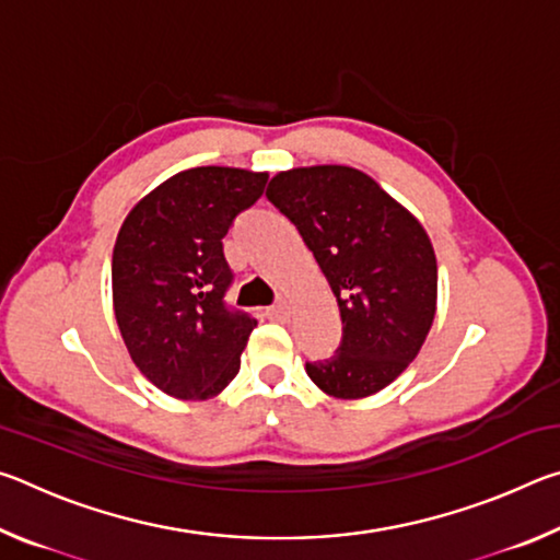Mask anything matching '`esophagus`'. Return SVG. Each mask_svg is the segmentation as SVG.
I'll return each instance as SVG.
<instances>
[{"label":"esophagus","mask_w":560,"mask_h":560,"mask_svg":"<svg viewBox=\"0 0 560 560\" xmlns=\"http://www.w3.org/2000/svg\"><path fill=\"white\" fill-rule=\"evenodd\" d=\"M267 316H269L271 320H287V318H289V303H287V301H279L277 306L267 308Z\"/></svg>","instance_id":"34e87169"}]
</instances>
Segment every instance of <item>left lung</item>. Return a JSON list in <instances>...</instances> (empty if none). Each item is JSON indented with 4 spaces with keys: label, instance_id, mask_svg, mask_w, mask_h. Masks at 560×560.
Wrapping results in <instances>:
<instances>
[{
    "label": "left lung",
    "instance_id": "1",
    "mask_svg": "<svg viewBox=\"0 0 560 560\" xmlns=\"http://www.w3.org/2000/svg\"><path fill=\"white\" fill-rule=\"evenodd\" d=\"M269 202L289 217L326 273L343 338L306 373L340 400L390 385L430 334L438 259L422 224L373 177L346 165L293 167L271 177Z\"/></svg>",
    "mask_w": 560,
    "mask_h": 560
}]
</instances>
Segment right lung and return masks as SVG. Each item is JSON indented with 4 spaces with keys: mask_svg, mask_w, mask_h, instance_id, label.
<instances>
[{
    "mask_svg": "<svg viewBox=\"0 0 560 560\" xmlns=\"http://www.w3.org/2000/svg\"><path fill=\"white\" fill-rule=\"evenodd\" d=\"M267 179L240 167L183 170L120 226L110 267L120 336L138 371L177 400H210L240 373L257 318L224 303L234 273L222 240Z\"/></svg>",
    "mask_w": 560,
    "mask_h": 560,
    "instance_id": "1",
    "label": "right lung"
}]
</instances>
